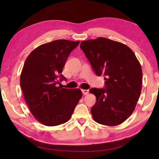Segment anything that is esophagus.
<instances>
[{
    "mask_svg": "<svg viewBox=\"0 0 159 159\" xmlns=\"http://www.w3.org/2000/svg\"><path fill=\"white\" fill-rule=\"evenodd\" d=\"M82 92L84 94V95H87V94L89 93V90L88 89H83L82 90Z\"/></svg>",
    "mask_w": 159,
    "mask_h": 159,
    "instance_id": "esophagus-1",
    "label": "esophagus"
}]
</instances>
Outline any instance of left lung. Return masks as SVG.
Returning a JSON list of instances; mask_svg holds the SVG:
<instances>
[{
	"label": "left lung",
	"instance_id": "1",
	"mask_svg": "<svg viewBox=\"0 0 159 159\" xmlns=\"http://www.w3.org/2000/svg\"><path fill=\"white\" fill-rule=\"evenodd\" d=\"M80 47L96 75L105 76L104 89L89 90L96 97L91 109L93 120L106 126L121 124L133 113L141 92L139 61L129 47L105 38L83 41Z\"/></svg>",
	"mask_w": 159,
	"mask_h": 159
}]
</instances>
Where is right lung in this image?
<instances>
[{
  "mask_svg": "<svg viewBox=\"0 0 159 159\" xmlns=\"http://www.w3.org/2000/svg\"><path fill=\"white\" fill-rule=\"evenodd\" d=\"M79 42L57 39L34 49L20 74V87L33 116L40 123L54 126L68 121L82 97L79 89L62 88L61 73L67 57Z\"/></svg>",
  "mask_w": 159,
  "mask_h": 159,
  "instance_id": "right-lung-1",
  "label": "right lung"
}]
</instances>
